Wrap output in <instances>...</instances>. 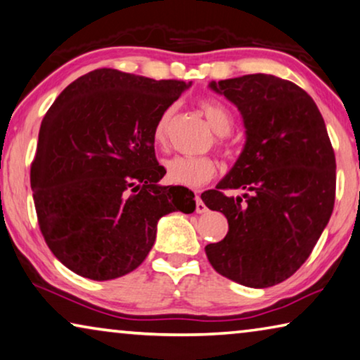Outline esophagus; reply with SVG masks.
Wrapping results in <instances>:
<instances>
[{
  "mask_svg": "<svg viewBox=\"0 0 360 360\" xmlns=\"http://www.w3.org/2000/svg\"><path fill=\"white\" fill-rule=\"evenodd\" d=\"M195 211H197L198 214H203V213H207V211H208L207 205L203 203V200H202V198L198 197V195L195 197Z\"/></svg>",
  "mask_w": 360,
  "mask_h": 360,
  "instance_id": "esophagus-1",
  "label": "esophagus"
}]
</instances>
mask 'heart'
Returning <instances> with one entry per match:
<instances>
[{
  "label": "heart",
  "mask_w": 360,
  "mask_h": 360,
  "mask_svg": "<svg viewBox=\"0 0 360 360\" xmlns=\"http://www.w3.org/2000/svg\"><path fill=\"white\" fill-rule=\"evenodd\" d=\"M202 113L210 123L211 129L219 136H227L232 129V117L227 108L222 107L219 102L211 99H202L198 102ZM174 107H168L160 113L152 129V141L158 149H165L168 144V133L171 118H173ZM165 165L167 179L171 184L186 186V187H200L207 184L216 176L218 165L211 157H189L176 155L168 158Z\"/></svg>",
  "instance_id": "1"
}]
</instances>
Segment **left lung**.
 <instances>
[{"label": "left lung", "mask_w": 360, "mask_h": 360, "mask_svg": "<svg viewBox=\"0 0 360 360\" xmlns=\"http://www.w3.org/2000/svg\"><path fill=\"white\" fill-rule=\"evenodd\" d=\"M238 108L245 144L216 189L202 193L229 232L205 247L216 272L252 288L283 282L309 258L335 203L336 163L316 102L304 89L266 73L211 82ZM224 188H243L227 198Z\"/></svg>", "instance_id": "obj_1"}]
</instances>
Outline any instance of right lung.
<instances>
[{"mask_svg": "<svg viewBox=\"0 0 360 360\" xmlns=\"http://www.w3.org/2000/svg\"><path fill=\"white\" fill-rule=\"evenodd\" d=\"M191 86L115 68L79 77L41 122L30 182L38 224L54 256L91 281L134 271L162 216L195 210L193 193L160 186L152 129Z\"/></svg>", "mask_w": 360, "mask_h": 360, "instance_id": "add662e5", "label": "right lung"}]
</instances>
